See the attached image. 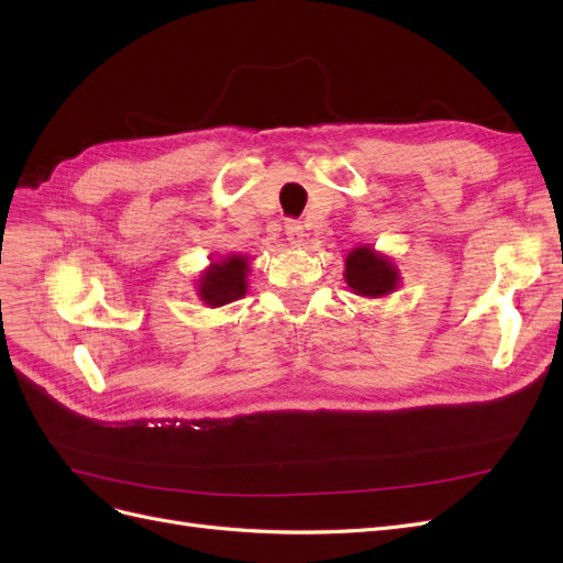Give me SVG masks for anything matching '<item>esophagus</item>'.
Here are the masks:
<instances>
[{
  "instance_id": "34e87169",
  "label": "esophagus",
  "mask_w": 563,
  "mask_h": 563,
  "mask_svg": "<svg viewBox=\"0 0 563 563\" xmlns=\"http://www.w3.org/2000/svg\"><path fill=\"white\" fill-rule=\"evenodd\" d=\"M284 230H286V240H288V244H294V246H300V244H302L305 230H302V225L298 223V220H288Z\"/></svg>"
}]
</instances>
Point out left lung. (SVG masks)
<instances>
[{"instance_id": "left-lung-1", "label": "left lung", "mask_w": 563, "mask_h": 563, "mask_svg": "<svg viewBox=\"0 0 563 563\" xmlns=\"http://www.w3.org/2000/svg\"><path fill=\"white\" fill-rule=\"evenodd\" d=\"M345 284L352 294L364 298H385L399 288V267L389 255L364 244L347 253L345 258Z\"/></svg>"}]
</instances>
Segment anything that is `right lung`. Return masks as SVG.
<instances>
[{
    "instance_id": "add662e5",
    "label": "right lung",
    "mask_w": 563,
    "mask_h": 563,
    "mask_svg": "<svg viewBox=\"0 0 563 563\" xmlns=\"http://www.w3.org/2000/svg\"><path fill=\"white\" fill-rule=\"evenodd\" d=\"M249 255L228 253L220 261H211V265L201 272L197 279V296L207 308H223L246 296L249 288Z\"/></svg>"
}]
</instances>
